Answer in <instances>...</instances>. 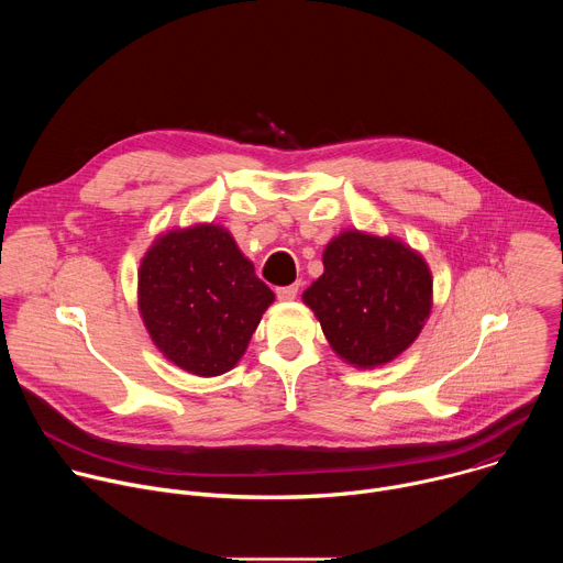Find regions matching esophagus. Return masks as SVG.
Masks as SVG:
<instances>
[{
	"label": "esophagus",
	"mask_w": 563,
	"mask_h": 563,
	"mask_svg": "<svg viewBox=\"0 0 563 563\" xmlns=\"http://www.w3.org/2000/svg\"><path fill=\"white\" fill-rule=\"evenodd\" d=\"M298 289H300V283H294V285H287V287H278L276 296L280 300H294L298 296Z\"/></svg>",
	"instance_id": "34e87169"
}]
</instances>
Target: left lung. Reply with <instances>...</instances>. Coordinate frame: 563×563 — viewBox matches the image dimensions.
<instances>
[{
  "instance_id": "left-lung-1",
  "label": "left lung",
  "mask_w": 563,
  "mask_h": 563,
  "mask_svg": "<svg viewBox=\"0 0 563 563\" xmlns=\"http://www.w3.org/2000/svg\"><path fill=\"white\" fill-rule=\"evenodd\" d=\"M323 265L302 300L343 361L385 365L417 341L432 307V274L421 254L354 229L325 247Z\"/></svg>"
}]
</instances>
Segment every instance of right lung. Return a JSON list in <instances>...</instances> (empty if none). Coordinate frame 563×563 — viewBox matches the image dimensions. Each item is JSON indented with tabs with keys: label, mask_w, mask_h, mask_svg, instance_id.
<instances>
[{
	"label": "right lung",
	"mask_w": 563,
	"mask_h": 563,
	"mask_svg": "<svg viewBox=\"0 0 563 563\" xmlns=\"http://www.w3.org/2000/svg\"><path fill=\"white\" fill-rule=\"evenodd\" d=\"M272 302L274 291L218 224L159 235L140 265L137 305L153 343L198 376L229 372Z\"/></svg>",
	"instance_id": "obj_1"
}]
</instances>
